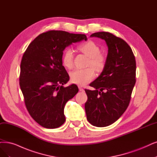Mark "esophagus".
<instances>
[{"label": "esophagus", "mask_w": 157, "mask_h": 157, "mask_svg": "<svg viewBox=\"0 0 157 157\" xmlns=\"http://www.w3.org/2000/svg\"><path fill=\"white\" fill-rule=\"evenodd\" d=\"M78 87H79V91H82V92H83L84 91V89L82 87V86H78Z\"/></svg>", "instance_id": "34e87169"}]
</instances>
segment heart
<instances>
[{
  "mask_svg": "<svg viewBox=\"0 0 157 157\" xmlns=\"http://www.w3.org/2000/svg\"><path fill=\"white\" fill-rule=\"evenodd\" d=\"M78 49L89 57L87 66L84 69H76L70 74L71 82L78 85H85L89 83L95 77V71L100 72L106 65V58L100 54V48L96 43L88 40L78 46ZM63 65L67 69H72L74 67V54L71 49H67L62 57ZM92 66L94 67H90Z\"/></svg>",
  "mask_w": 157,
  "mask_h": 157,
  "instance_id": "obj_1",
  "label": "heart"
}]
</instances>
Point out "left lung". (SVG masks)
Wrapping results in <instances>:
<instances>
[{
	"mask_svg": "<svg viewBox=\"0 0 157 157\" xmlns=\"http://www.w3.org/2000/svg\"><path fill=\"white\" fill-rule=\"evenodd\" d=\"M90 37L105 40L108 47L106 65L103 71L85 89L86 119L92 125L106 127L115 122L125 111L136 83V61L130 46L113 34L96 32Z\"/></svg>",
	"mask_w": 157,
	"mask_h": 157,
	"instance_id": "8db88e82",
	"label": "left lung"
}]
</instances>
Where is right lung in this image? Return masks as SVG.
Wrapping results in <instances>:
<instances>
[{
  "mask_svg": "<svg viewBox=\"0 0 157 157\" xmlns=\"http://www.w3.org/2000/svg\"><path fill=\"white\" fill-rule=\"evenodd\" d=\"M82 40H87L85 34L48 31L35 39L22 56L19 84L25 105L32 118L45 128L65 123V104L78 92L76 85L63 86L69 75L62 57L66 47Z\"/></svg>",
  "mask_w": 157,
  "mask_h": 157,
  "instance_id": "1",
  "label": "right lung"
}]
</instances>
